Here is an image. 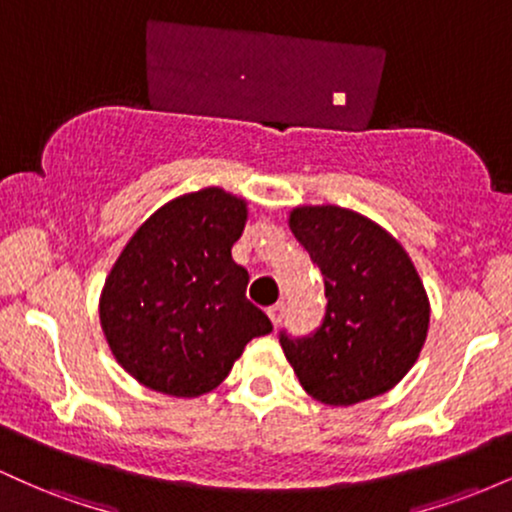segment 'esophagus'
Returning a JSON list of instances; mask_svg holds the SVG:
<instances>
[{
    "label": "esophagus",
    "instance_id": "esophagus-1",
    "mask_svg": "<svg viewBox=\"0 0 512 512\" xmlns=\"http://www.w3.org/2000/svg\"><path fill=\"white\" fill-rule=\"evenodd\" d=\"M267 315H269V320L274 322V327H279L281 320H284V315H286V305H284V303L272 305V308L267 310Z\"/></svg>",
    "mask_w": 512,
    "mask_h": 512
}]
</instances>
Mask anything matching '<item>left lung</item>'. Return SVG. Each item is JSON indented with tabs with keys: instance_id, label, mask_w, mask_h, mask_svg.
<instances>
[{
	"instance_id": "obj_1",
	"label": "left lung",
	"mask_w": 512,
	"mask_h": 512,
	"mask_svg": "<svg viewBox=\"0 0 512 512\" xmlns=\"http://www.w3.org/2000/svg\"><path fill=\"white\" fill-rule=\"evenodd\" d=\"M289 228L325 279L327 313L313 337L281 349L317 402L351 407L392 390L424 349L431 303L402 243L337 204H301Z\"/></svg>"
}]
</instances>
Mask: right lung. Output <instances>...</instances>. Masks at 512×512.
<instances>
[{
  "label": "right lung",
  "mask_w": 512,
  "mask_h": 512,
  "mask_svg": "<svg viewBox=\"0 0 512 512\" xmlns=\"http://www.w3.org/2000/svg\"><path fill=\"white\" fill-rule=\"evenodd\" d=\"M248 199L221 187L187 192L134 231L101 291L98 315L115 361L139 385L192 399L219 387L272 322L245 296L231 248Z\"/></svg>",
  "instance_id": "obj_1"
}]
</instances>
